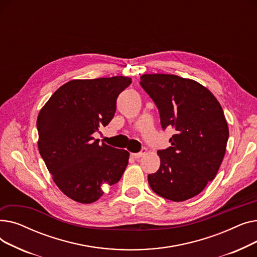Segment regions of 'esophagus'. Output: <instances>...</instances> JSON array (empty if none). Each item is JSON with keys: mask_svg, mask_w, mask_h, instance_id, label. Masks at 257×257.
Here are the masks:
<instances>
[{"mask_svg": "<svg viewBox=\"0 0 257 257\" xmlns=\"http://www.w3.org/2000/svg\"><path fill=\"white\" fill-rule=\"evenodd\" d=\"M146 149L144 148V149H142V151L141 152H139V153H131V156L133 157V158H136V159H139V158H141V157H143L145 154H146Z\"/></svg>", "mask_w": 257, "mask_h": 257, "instance_id": "34e87169", "label": "esophagus"}]
</instances>
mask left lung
Segmentation results:
<instances>
[{
	"label": "left lung",
	"instance_id": "left-lung-1",
	"mask_svg": "<svg viewBox=\"0 0 257 257\" xmlns=\"http://www.w3.org/2000/svg\"><path fill=\"white\" fill-rule=\"evenodd\" d=\"M141 85L158 108L163 129L175 130L171 147L159 150L160 167L148 175L152 191L174 202L191 199L217 175L229 137L222 107L213 94L192 79L145 74Z\"/></svg>",
	"mask_w": 257,
	"mask_h": 257
}]
</instances>
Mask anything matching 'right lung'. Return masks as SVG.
Returning a JSON list of instances; mask_svg holds the SVG:
<instances>
[{
  "label": "right lung",
  "mask_w": 257,
  "mask_h": 257,
  "mask_svg": "<svg viewBox=\"0 0 257 257\" xmlns=\"http://www.w3.org/2000/svg\"><path fill=\"white\" fill-rule=\"evenodd\" d=\"M131 78L72 80L60 86L37 116L38 150L59 190L79 203L100 199L104 185L120 179L129 152L94 140L116 109L118 94Z\"/></svg>",
  "instance_id": "obj_1"
}]
</instances>
